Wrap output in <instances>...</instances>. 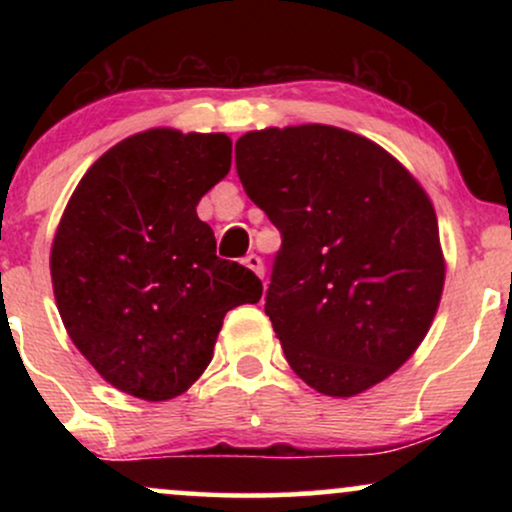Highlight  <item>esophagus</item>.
Masks as SVG:
<instances>
[{
  "instance_id": "esophagus-1",
  "label": "esophagus",
  "mask_w": 512,
  "mask_h": 512,
  "mask_svg": "<svg viewBox=\"0 0 512 512\" xmlns=\"http://www.w3.org/2000/svg\"><path fill=\"white\" fill-rule=\"evenodd\" d=\"M243 262H245V267L252 269L257 276H264V264L260 260V255H248Z\"/></svg>"
}]
</instances>
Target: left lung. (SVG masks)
<instances>
[{
	"label": "left lung",
	"mask_w": 512,
	"mask_h": 512,
	"mask_svg": "<svg viewBox=\"0 0 512 512\" xmlns=\"http://www.w3.org/2000/svg\"><path fill=\"white\" fill-rule=\"evenodd\" d=\"M245 192L281 231L264 313L293 373L356 397L409 361L445 284L436 209L383 146L332 125L236 142Z\"/></svg>",
	"instance_id": "left-lung-1"
}]
</instances>
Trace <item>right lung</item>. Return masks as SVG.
Returning a JSON list of instances; mask_svg holds the SVG:
<instances>
[{"label": "right lung", "mask_w": 512, "mask_h": 512, "mask_svg": "<svg viewBox=\"0 0 512 512\" xmlns=\"http://www.w3.org/2000/svg\"><path fill=\"white\" fill-rule=\"evenodd\" d=\"M223 132L154 127L86 170L55 231L50 276L69 339L127 395L166 402L214 356L223 315L262 281L219 260L197 204L231 170Z\"/></svg>", "instance_id": "add662e5"}]
</instances>
